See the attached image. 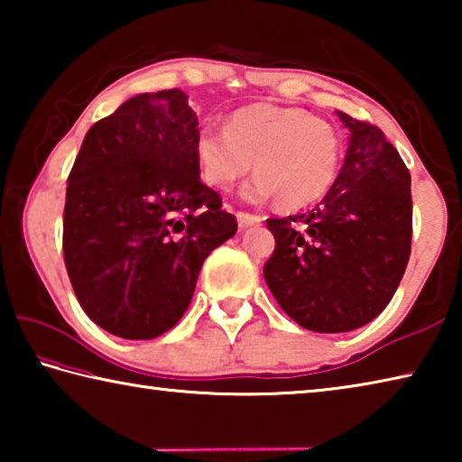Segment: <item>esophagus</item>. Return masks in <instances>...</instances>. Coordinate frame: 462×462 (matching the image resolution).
Here are the masks:
<instances>
[{
  "label": "esophagus",
  "mask_w": 462,
  "mask_h": 462,
  "mask_svg": "<svg viewBox=\"0 0 462 462\" xmlns=\"http://www.w3.org/2000/svg\"><path fill=\"white\" fill-rule=\"evenodd\" d=\"M236 220H238V226H240V228H248V226H256V224H261V222H263V217H261V216H256V214L238 212V214H236Z\"/></svg>",
  "instance_id": "1"
}]
</instances>
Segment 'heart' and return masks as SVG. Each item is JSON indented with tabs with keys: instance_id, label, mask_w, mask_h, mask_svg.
Segmentation results:
<instances>
[{
	"instance_id": "heart-1",
	"label": "heart",
	"mask_w": 462,
	"mask_h": 462,
	"mask_svg": "<svg viewBox=\"0 0 462 462\" xmlns=\"http://www.w3.org/2000/svg\"><path fill=\"white\" fill-rule=\"evenodd\" d=\"M340 143L330 124L301 107L248 106L234 112L226 128H201L195 159L209 185L230 189L250 169L256 175L242 198L261 203L277 198L283 208H303L330 189Z\"/></svg>"
}]
</instances>
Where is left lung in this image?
<instances>
[{"instance_id": "8db88e82", "label": "left lung", "mask_w": 462, "mask_h": 462, "mask_svg": "<svg viewBox=\"0 0 462 462\" xmlns=\"http://www.w3.org/2000/svg\"><path fill=\"white\" fill-rule=\"evenodd\" d=\"M350 130L344 165L308 212L271 217L275 250L264 281L285 314L311 332H350L377 318L400 287L411 250V177L369 122Z\"/></svg>"}]
</instances>
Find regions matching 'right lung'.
Segmentation results:
<instances>
[{"instance_id": "add662e5", "label": "right lung", "mask_w": 462, "mask_h": 462, "mask_svg": "<svg viewBox=\"0 0 462 462\" xmlns=\"http://www.w3.org/2000/svg\"><path fill=\"white\" fill-rule=\"evenodd\" d=\"M181 89L140 93L93 124L67 181L62 253L81 308L109 334L171 330L236 217L201 183Z\"/></svg>"}]
</instances>
